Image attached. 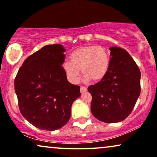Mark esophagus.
Instances as JSON below:
<instances>
[{"label": "esophagus", "instance_id": "34e87169", "mask_svg": "<svg viewBox=\"0 0 157 157\" xmlns=\"http://www.w3.org/2000/svg\"><path fill=\"white\" fill-rule=\"evenodd\" d=\"M87 91V88L85 86H81L80 87V92L81 93H84V92H86Z\"/></svg>", "mask_w": 157, "mask_h": 157}]
</instances>
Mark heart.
Masks as SVG:
<instances>
[{
  "label": "heart",
  "instance_id": "heart-1",
  "mask_svg": "<svg viewBox=\"0 0 157 157\" xmlns=\"http://www.w3.org/2000/svg\"><path fill=\"white\" fill-rule=\"evenodd\" d=\"M70 61L63 63L62 68L69 82H78L80 69L85 80L98 82L104 78L110 66V56L102 45H89L78 48L69 54Z\"/></svg>",
  "mask_w": 157,
  "mask_h": 157
}]
</instances>
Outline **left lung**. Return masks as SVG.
<instances>
[{
	"mask_svg": "<svg viewBox=\"0 0 157 157\" xmlns=\"http://www.w3.org/2000/svg\"><path fill=\"white\" fill-rule=\"evenodd\" d=\"M110 66L103 80L88 87L92 96L93 116L106 123L125 120L140 93V72L130 55L123 48H110Z\"/></svg>",
	"mask_w": 157,
	"mask_h": 157,
	"instance_id": "8db88e82",
	"label": "left lung"
}]
</instances>
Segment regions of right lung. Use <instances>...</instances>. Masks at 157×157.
<instances>
[{
    "mask_svg": "<svg viewBox=\"0 0 157 157\" xmlns=\"http://www.w3.org/2000/svg\"><path fill=\"white\" fill-rule=\"evenodd\" d=\"M64 51L59 44L43 47L25 59L14 80L21 114L41 130L65 125L72 103L80 96V86L69 82L63 70Z\"/></svg>",
    "mask_w": 157,
    "mask_h": 157,
    "instance_id": "add662e5",
    "label": "right lung"
}]
</instances>
